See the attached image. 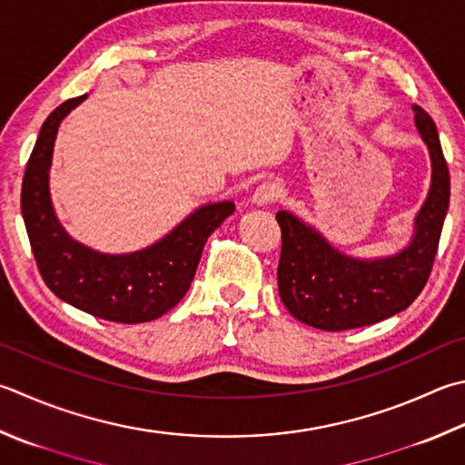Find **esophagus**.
Masks as SVG:
<instances>
[{
	"mask_svg": "<svg viewBox=\"0 0 465 465\" xmlns=\"http://www.w3.org/2000/svg\"><path fill=\"white\" fill-rule=\"evenodd\" d=\"M279 198V186L275 182H262L257 186V190L252 192V204L255 206H261L265 208L269 206L271 203H275V200Z\"/></svg>",
	"mask_w": 465,
	"mask_h": 465,
	"instance_id": "1",
	"label": "esophagus"
}]
</instances>
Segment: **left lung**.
<instances>
[{"label": "left lung", "instance_id": "left-lung-1", "mask_svg": "<svg viewBox=\"0 0 465 465\" xmlns=\"http://www.w3.org/2000/svg\"><path fill=\"white\" fill-rule=\"evenodd\" d=\"M415 125L431 157V186L413 223V236L395 255L358 259L338 251L300 216L279 210V295L295 320L341 331L382 322L417 300L431 273L450 206V170L433 119L413 104Z\"/></svg>", "mask_w": 465, "mask_h": 465}]
</instances>
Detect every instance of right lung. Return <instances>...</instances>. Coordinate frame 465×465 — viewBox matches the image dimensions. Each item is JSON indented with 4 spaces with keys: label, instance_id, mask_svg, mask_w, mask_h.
Masks as SVG:
<instances>
[{
    "label": "right lung",
    "instance_id": "1",
    "mask_svg": "<svg viewBox=\"0 0 465 465\" xmlns=\"http://www.w3.org/2000/svg\"><path fill=\"white\" fill-rule=\"evenodd\" d=\"M86 96L63 103L44 121L22 182L25 231L44 283L60 300L109 322H152L186 295L208 236L234 213V203L200 206L134 252L109 255L74 241L52 206L50 165L60 124Z\"/></svg>",
    "mask_w": 465,
    "mask_h": 465
}]
</instances>
